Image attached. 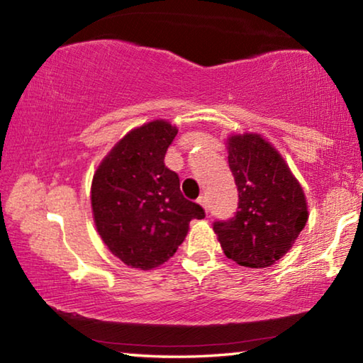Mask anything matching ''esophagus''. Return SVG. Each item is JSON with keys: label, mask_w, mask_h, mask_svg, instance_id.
I'll return each instance as SVG.
<instances>
[{"label": "esophagus", "mask_w": 363, "mask_h": 363, "mask_svg": "<svg viewBox=\"0 0 363 363\" xmlns=\"http://www.w3.org/2000/svg\"><path fill=\"white\" fill-rule=\"evenodd\" d=\"M196 201H199V203H200L201 206H203V208H205V210L208 211V200H206V196H205V195H201V196H199V200H196Z\"/></svg>", "instance_id": "1"}]
</instances>
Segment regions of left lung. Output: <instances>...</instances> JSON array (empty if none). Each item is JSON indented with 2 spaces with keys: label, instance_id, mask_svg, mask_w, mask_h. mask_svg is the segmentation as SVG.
<instances>
[{
  "label": "left lung",
  "instance_id": "left-lung-1",
  "mask_svg": "<svg viewBox=\"0 0 363 363\" xmlns=\"http://www.w3.org/2000/svg\"><path fill=\"white\" fill-rule=\"evenodd\" d=\"M227 150L238 208L235 216L216 220L213 229L229 259L245 267H269L304 229V192L285 160L259 134L232 136Z\"/></svg>",
  "mask_w": 363,
  "mask_h": 363
}]
</instances>
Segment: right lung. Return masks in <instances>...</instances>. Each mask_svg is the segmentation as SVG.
<instances>
[{"label": "right lung", "mask_w": 363, "mask_h": 363, "mask_svg": "<svg viewBox=\"0 0 363 363\" xmlns=\"http://www.w3.org/2000/svg\"><path fill=\"white\" fill-rule=\"evenodd\" d=\"M177 134L168 121L136 128L102 160L93 177L91 203L104 243L126 266H162L184 242L189 223L205 210L179 189V176L164 167Z\"/></svg>", "instance_id": "right-lung-1"}]
</instances>
